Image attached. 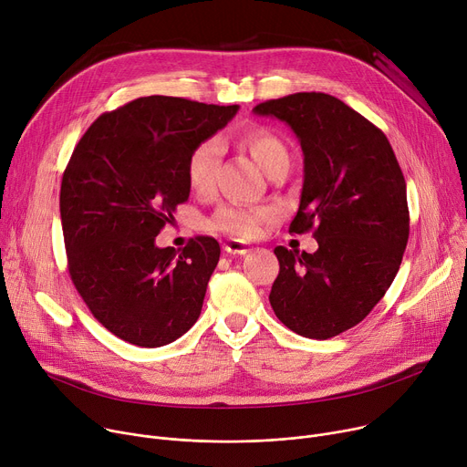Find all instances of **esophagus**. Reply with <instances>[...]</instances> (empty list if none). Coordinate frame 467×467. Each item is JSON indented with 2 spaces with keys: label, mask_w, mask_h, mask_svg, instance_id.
<instances>
[{
  "label": "esophagus",
  "mask_w": 467,
  "mask_h": 467,
  "mask_svg": "<svg viewBox=\"0 0 467 467\" xmlns=\"http://www.w3.org/2000/svg\"><path fill=\"white\" fill-rule=\"evenodd\" d=\"M223 249L227 253H233V255H245V253H249V245L242 240H234V238H229L223 242Z\"/></svg>",
  "instance_id": "obj_1"
}]
</instances>
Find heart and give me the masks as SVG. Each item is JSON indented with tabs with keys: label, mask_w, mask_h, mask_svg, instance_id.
<instances>
[{
	"label": "heart",
	"mask_w": 467,
	"mask_h": 467,
	"mask_svg": "<svg viewBox=\"0 0 467 467\" xmlns=\"http://www.w3.org/2000/svg\"><path fill=\"white\" fill-rule=\"evenodd\" d=\"M238 145L251 154L263 171L270 177L279 167H288V149L283 140L270 129H251L244 132ZM222 158V145L218 140L199 143L190 154L186 175L188 184L197 195H208L214 190L216 175ZM274 216L270 208H251L245 204H223L206 220L210 231L223 233L236 238L255 236L265 222Z\"/></svg>",
	"instance_id": "obj_1"
}]
</instances>
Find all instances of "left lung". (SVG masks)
Listing matches in <instances>:
<instances>
[{
    "instance_id": "obj_1",
    "label": "left lung",
    "mask_w": 467,
    "mask_h": 467,
    "mask_svg": "<svg viewBox=\"0 0 467 467\" xmlns=\"http://www.w3.org/2000/svg\"><path fill=\"white\" fill-rule=\"evenodd\" d=\"M286 122L304 150V188L288 231L313 229L315 253L274 249L270 304L294 333L329 338L359 324L391 286L410 236L406 181L378 126L326 93L253 108Z\"/></svg>"
}]
</instances>
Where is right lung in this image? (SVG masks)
<instances>
[{
	"label": "right lung",
	"instance_id": "right-lung-1",
	"mask_svg": "<svg viewBox=\"0 0 467 467\" xmlns=\"http://www.w3.org/2000/svg\"><path fill=\"white\" fill-rule=\"evenodd\" d=\"M236 111L143 97L102 113L70 156L59 193L68 274L93 317L126 343L169 345L201 315L220 244L195 236L175 249L154 238L190 197V154Z\"/></svg>",
	"mask_w": 467,
	"mask_h": 467
}]
</instances>
